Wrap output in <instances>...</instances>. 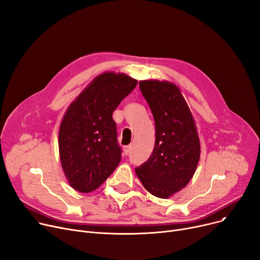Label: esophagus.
I'll use <instances>...</instances> for the list:
<instances>
[{
	"instance_id": "34e87169",
	"label": "esophagus",
	"mask_w": 260,
	"mask_h": 260,
	"mask_svg": "<svg viewBox=\"0 0 260 260\" xmlns=\"http://www.w3.org/2000/svg\"><path fill=\"white\" fill-rule=\"evenodd\" d=\"M131 148H132V146H131V145H130V146H125V147H124V154H125V155H128V154L130 153Z\"/></svg>"
}]
</instances>
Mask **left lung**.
I'll return each instance as SVG.
<instances>
[{
  "instance_id": "left-lung-1",
  "label": "left lung",
  "mask_w": 260,
  "mask_h": 260,
  "mask_svg": "<svg viewBox=\"0 0 260 260\" xmlns=\"http://www.w3.org/2000/svg\"><path fill=\"white\" fill-rule=\"evenodd\" d=\"M140 89L154 117L155 145L149 159L136 167L135 172L152 195L168 198L185 188L195 173L201 155L200 139L176 85L142 81Z\"/></svg>"
}]
</instances>
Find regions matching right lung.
<instances>
[{
  "instance_id": "add662e5",
  "label": "right lung",
  "mask_w": 260,
  "mask_h": 260,
  "mask_svg": "<svg viewBox=\"0 0 260 260\" xmlns=\"http://www.w3.org/2000/svg\"><path fill=\"white\" fill-rule=\"evenodd\" d=\"M124 73L95 78L69 108L58 132L59 157L70 186L82 193L98 189L121 159L112 114L136 87Z\"/></svg>"
}]
</instances>
